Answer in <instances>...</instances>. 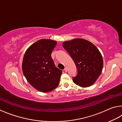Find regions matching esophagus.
Masks as SVG:
<instances>
[{
    "mask_svg": "<svg viewBox=\"0 0 122 122\" xmlns=\"http://www.w3.org/2000/svg\"><path fill=\"white\" fill-rule=\"evenodd\" d=\"M67 70H68V69H67V68H65L64 69V71H66V72H67Z\"/></svg>",
    "mask_w": 122,
    "mask_h": 122,
    "instance_id": "34e87169",
    "label": "esophagus"
}]
</instances>
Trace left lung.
Here are the masks:
<instances>
[{
  "mask_svg": "<svg viewBox=\"0 0 122 122\" xmlns=\"http://www.w3.org/2000/svg\"><path fill=\"white\" fill-rule=\"evenodd\" d=\"M63 47L72 58L78 69L73 79L75 84L82 87L92 86L99 78L103 67L100 52L91 42L82 38L65 41Z\"/></svg>",
  "mask_w": 122,
  "mask_h": 122,
  "instance_id": "1",
  "label": "left lung"
}]
</instances>
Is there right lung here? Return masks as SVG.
Instances as JSON below:
<instances>
[{"label": "right lung", "instance_id": "add662e5", "mask_svg": "<svg viewBox=\"0 0 122 122\" xmlns=\"http://www.w3.org/2000/svg\"><path fill=\"white\" fill-rule=\"evenodd\" d=\"M56 44L51 40H38L27 49L23 57V74L31 85L40 92H51L60 83L62 71L55 67L51 56Z\"/></svg>", "mask_w": 122, "mask_h": 122}]
</instances>
